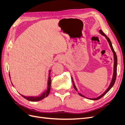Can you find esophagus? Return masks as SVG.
Masks as SVG:
<instances>
[{"label": "esophagus", "instance_id": "34e87169", "mask_svg": "<svg viewBox=\"0 0 125 125\" xmlns=\"http://www.w3.org/2000/svg\"><path fill=\"white\" fill-rule=\"evenodd\" d=\"M60 60H61V59H60Z\"/></svg>", "mask_w": 125, "mask_h": 125}]
</instances>
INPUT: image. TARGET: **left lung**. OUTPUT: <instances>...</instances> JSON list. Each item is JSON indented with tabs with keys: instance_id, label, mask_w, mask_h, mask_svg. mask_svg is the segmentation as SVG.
I'll use <instances>...</instances> for the list:
<instances>
[{
	"instance_id": "obj_1",
	"label": "left lung",
	"mask_w": 125,
	"mask_h": 125,
	"mask_svg": "<svg viewBox=\"0 0 125 125\" xmlns=\"http://www.w3.org/2000/svg\"><path fill=\"white\" fill-rule=\"evenodd\" d=\"M99 33L102 35L103 36H104L105 39H107L108 42L109 43V44L110 45V47L111 48V50L112 52L113 53V57H114V65H113V76H112V80H111V81L110 83V85L109 86H108V87L107 88V89L105 90V91L104 92V93H103L102 94L100 95L99 96H98V97L97 98H87L86 97L84 96V95H83L82 94H81V93H79L78 91V90L77 89V87L75 84V83H74V81H73V77H72V81H73V87H74L75 90L78 92V94H79V95H80L81 96L83 97H84V98H87L89 99H90V100H98L100 98H101L102 97H103L106 93H108V92L110 91V90L112 88V87H113V86L114 85V83H115V80H116V73H117V56H116V53H115V51L113 48V46H112V43H111V42L110 40L109 39V38H108V36L106 35L104 32H103V31L101 30V29L99 30Z\"/></svg>"
}]
</instances>
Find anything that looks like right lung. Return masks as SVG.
<instances>
[{
	"label": "right lung",
	"mask_w": 125,
	"mask_h": 125,
	"mask_svg": "<svg viewBox=\"0 0 125 125\" xmlns=\"http://www.w3.org/2000/svg\"><path fill=\"white\" fill-rule=\"evenodd\" d=\"M50 72L51 70L49 71V74H48V78L47 80V90H46L45 91H44L39 96H25L24 95H22L21 94L23 97L24 98L26 99L27 100L30 101H40L41 100H42L44 98L47 97L48 96L50 91V87H51V78H50ZM9 76H10V79H11L10 73H9ZM13 86V84L12 82H11Z\"/></svg>",
	"instance_id": "obj_1"
}]
</instances>
